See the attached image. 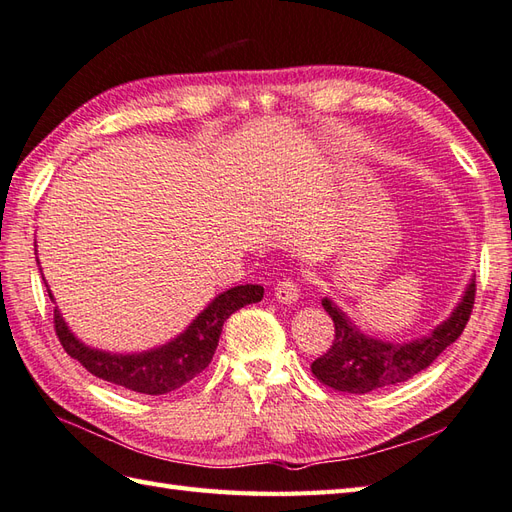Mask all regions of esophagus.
Here are the masks:
<instances>
[{
	"label": "esophagus",
	"mask_w": 512,
	"mask_h": 512,
	"mask_svg": "<svg viewBox=\"0 0 512 512\" xmlns=\"http://www.w3.org/2000/svg\"><path fill=\"white\" fill-rule=\"evenodd\" d=\"M274 295H276V300H278V302H282V304H293V302H298V298H300V287H298V282L291 280V278H285V280L278 282V285H276Z\"/></svg>",
	"instance_id": "34e87169"
}]
</instances>
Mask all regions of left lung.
Instances as JSON below:
<instances>
[{
  "label": "left lung",
  "mask_w": 512,
  "mask_h": 512,
  "mask_svg": "<svg viewBox=\"0 0 512 512\" xmlns=\"http://www.w3.org/2000/svg\"><path fill=\"white\" fill-rule=\"evenodd\" d=\"M475 304V278L462 295L449 320L442 322L431 335L410 344H385L359 333V328L324 298V311L333 317L335 339L322 357L311 363L315 379L326 388L348 394H368L372 390L403 383L425 370L442 350L462 335Z\"/></svg>",
  "instance_id": "left-lung-1"
}]
</instances>
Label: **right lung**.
Here are the masks:
<instances>
[{"label":"right lung","instance_id":"1","mask_svg":"<svg viewBox=\"0 0 512 512\" xmlns=\"http://www.w3.org/2000/svg\"><path fill=\"white\" fill-rule=\"evenodd\" d=\"M263 293L265 289L260 285H241L223 291L188 326V331L166 346L142 352V355H109V352L87 348L67 331L63 317L56 309L54 331L67 355L81 361L83 368L92 372L94 377L122 385V388L133 392L160 396L175 392L181 385L199 377L210 366L214 350L219 346L223 322L243 306L263 300Z\"/></svg>","mask_w":512,"mask_h":512}]
</instances>
